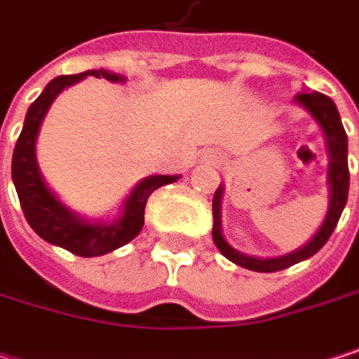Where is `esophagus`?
I'll return each instance as SVG.
<instances>
[{"mask_svg":"<svg viewBox=\"0 0 359 359\" xmlns=\"http://www.w3.org/2000/svg\"><path fill=\"white\" fill-rule=\"evenodd\" d=\"M212 158L216 160V164H220V162H222V158H220V156H212Z\"/></svg>","mask_w":359,"mask_h":359,"instance_id":"esophagus-1","label":"esophagus"}]
</instances>
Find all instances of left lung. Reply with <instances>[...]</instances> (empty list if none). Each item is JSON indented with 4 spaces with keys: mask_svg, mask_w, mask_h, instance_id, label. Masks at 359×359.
Listing matches in <instances>:
<instances>
[{
    "mask_svg": "<svg viewBox=\"0 0 359 359\" xmlns=\"http://www.w3.org/2000/svg\"><path fill=\"white\" fill-rule=\"evenodd\" d=\"M295 106L304 108L320 126L326 141V151H328V210L324 216L323 224L318 226V231L312 235V239L297 248L295 251H289L285 255H274V257H257V255H248L243 251L235 250L222 235V195H224V184H220L214 193V201H212V214H214V229H212V237L216 248L220 253L231 259L237 266H243L253 272H276V270H285L297 262H304L308 257H312L316 251L323 250V245L328 241V237L332 235L343 208L347 203V193H349V168H347V135L339 116V109L334 106V102L330 97H326L324 93L318 91H299L293 100Z\"/></svg>",
    "mask_w": 359,
    "mask_h": 359,
    "instance_id": "left-lung-1",
    "label": "left lung"
}]
</instances>
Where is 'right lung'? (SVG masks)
<instances>
[{"instance_id": "right-lung-1", "label": "right lung", "mask_w": 359, "mask_h": 359, "mask_svg": "<svg viewBox=\"0 0 359 359\" xmlns=\"http://www.w3.org/2000/svg\"><path fill=\"white\" fill-rule=\"evenodd\" d=\"M87 76L106 79L109 83L126 81V76H120L109 70H87L81 74L55 76L53 81H49L27 111L25 126L12 156V180L27 222L41 239L62 250H68L74 255L95 257L106 255L133 241L143 229L145 203L149 195L164 184L177 182L180 175H151L141 179L122 201L118 216L111 220H91L87 216H81L51 191L36 164V137L53 100L64 89L81 83Z\"/></svg>"}]
</instances>
